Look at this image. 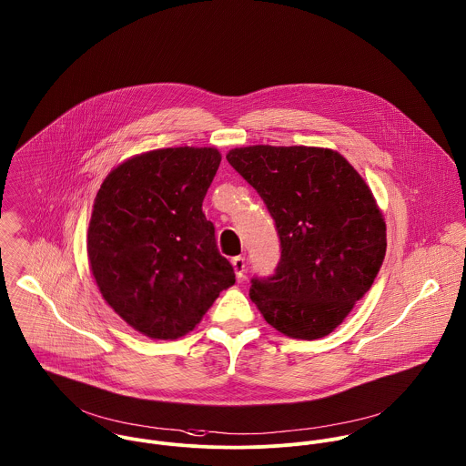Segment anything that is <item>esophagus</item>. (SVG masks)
Wrapping results in <instances>:
<instances>
[{
	"instance_id": "obj_1",
	"label": "esophagus",
	"mask_w": 466,
	"mask_h": 466,
	"mask_svg": "<svg viewBox=\"0 0 466 466\" xmlns=\"http://www.w3.org/2000/svg\"><path fill=\"white\" fill-rule=\"evenodd\" d=\"M232 267H234V272H236V276L241 279V278H245V258H241V256H238V258H234L232 259Z\"/></svg>"
}]
</instances>
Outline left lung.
Returning <instances> with one entry per match:
<instances>
[{
    "instance_id": "1",
    "label": "left lung",
    "mask_w": 466,
    "mask_h": 466,
    "mask_svg": "<svg viewBox=\"0 0 466 466\" xmlns=\"http://www.w3.org/2000/svg\"><path fill=\"white\" fill-rule=\"evenodd\" d=\"M227 160L258 190L279 236V263L272 276L252 279L250 299L291 339L329 335L385 258V221L370 187L331 149L250 146Z\"/></svg>"
}]
</instances>
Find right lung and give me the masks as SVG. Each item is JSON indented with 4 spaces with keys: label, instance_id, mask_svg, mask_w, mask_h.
<instances>
[{
    "label": "right lung",
    "instance_id": "obj_1",
    "mask_svg": "<svg viewBox=\"0 0 466 466\" xmlns=\"http://www.w3.org/2000/svg\"><path fill=\"white\" fill-rule=\"evenodd\" d=\"M219 162L214 147L157 149L120 164L96 192L88 228L96 286L151 339L184 337L236 282L201 208Z\"/></svg>",
    "mask_w": 466,
    "mask_h": 466
}]
</instances>
